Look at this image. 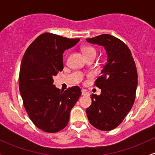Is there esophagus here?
<instances>
[{"mask_svg": "<svg viewBox=\"0 0 155 155\" xmlns=\"http://www.w3.org/2000/svg\"><path fill=\"white\" fill-rule=\"evenodd\" d=\"M82 95H83V96H88L89 94L86 90H84V89H82Z\"/></svg>", "mask_w": 155, "mask_h": 155, "instance_id": "esophagus-1", "label": "esophagus"}]
</instances>
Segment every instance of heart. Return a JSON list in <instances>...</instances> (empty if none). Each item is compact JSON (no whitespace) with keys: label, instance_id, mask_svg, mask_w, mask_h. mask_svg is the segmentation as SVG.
Segmentation results:
<instances>
[{"label":"heart","instance_id":"heart-1","mask_svg":"<svg viewBox=\"0 0 155 155\" xmlns=\"http://www.w3.org/2000/svg\"><path fill=\"white\" fill-rule=\"evenodd\" d=\"M83 51L85 58L87 57V56L92 55V54H97L96 49L94 48L91 47V46H85L83 48Z\"/></svg>","mask_w":155,"mask_h":155}]
</instances>
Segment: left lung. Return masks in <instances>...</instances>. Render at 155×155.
I'll return each mask as SVG.
<instances>
[{
  "label": "left lung",
  "mask_w": 155,
  "mask_h": 155,
  "mask_svg": "<svg viewBox=\"0 0 155 155\" xmlns=\"http://www.w3.org/2000/svg\"><path fill=\"white\" fill-rule=\"evenodd\" d=\"M87 42L104 46L107 61L94 85L100 95L91 94V105L86 109L89 122L101 130L117 127L134 105L138 75L130 50L117 37L101 34Z\"/></svg>",
  "instance_id": "8db88e82"
}]
</instances>
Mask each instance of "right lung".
<instances>
[{
    "mask_svg": "<svg viewBox=\"0 0 155 155\" xmlns=\"http://www.w3.org/2000/svg\"><path fill=\"white\" fill-rule=\"evenodd\" d=\"M79 41L44 33L32 42L21 60L18 85L23 104L32 122L44 132H58L68 125L82 94L78 86L63 92L53 85V76L64 68L63 53Z\"/></svg>",
    "mask_w": 155,
    "mask_h": 155,
    "instance_id": "right-lung-1",
    "label": "right lung"
}]
</instances>
